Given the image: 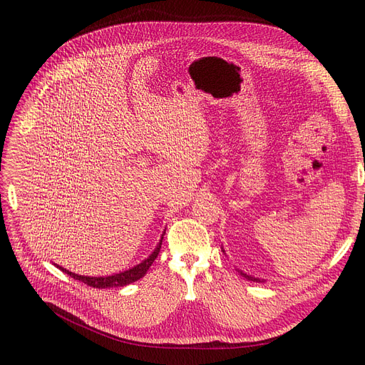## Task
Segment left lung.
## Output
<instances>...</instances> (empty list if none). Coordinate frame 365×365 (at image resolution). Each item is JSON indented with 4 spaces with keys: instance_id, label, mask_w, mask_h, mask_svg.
<instances>
[{
    "instance_id": "left-lung-1",
    "label": "left lung",
    "mask_w": 365,
    "mask_h": 365,
    "mask_svg": "<svg viewBox=\"0 0 365 365\" xmlns=\"http://www.w3.org/2000/svg\"><path fill=\"white\" fill-rule=\"evenodd\" d=\"M222 252L225 253V250L222 248ZM226 255V253H225ZM238 271V274L240 275H242L245 279H248V281H253V282H264V279H262V278H256V277H253V275H248V274H245V272H242L241 269H237Z\"/></svg>"
}]
</instances>
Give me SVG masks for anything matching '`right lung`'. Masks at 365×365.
I'll return each mask as SVG.
<instances>
[{
    "mask_svg": "<svg viewBox=\"0 0 365 365\" xmlns=\"http://www.w3.org/2000/svg\"><path fill=\"white\" fill-rule=\"evenodd\" d=\"M164 234L161 235V240L160 242L157 244L155 250H153L145 260H142L140 263H138L136 266L133 267H128V269L123 271V272H118V274H113V275H106V277H87V275H78V274H73L68 269H65V267L56 264L57 267H59L61 271H63L65 274H68L69 277H72L73 279H78L90 287H93V289H113V287H124V285H128L134 281L140 279L142 277H145L146 271L149 269V266L153 263V260L157 259L158 253H160V248H161V244H163V238H164Z\"/></svg>",
    "mask_w": 365,
    "mask_h": 365,
    "instance_id": "add662e5",
    "label": "right lung"
}]
</instances>
